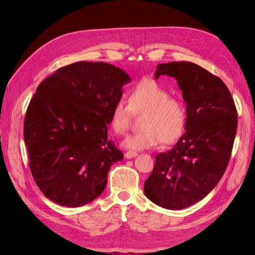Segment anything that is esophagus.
<instances>
[{
    "mask_svg": "<svg viewBox=\"0 0 255 255\" xmlns=\"http://www.w3.org/2000/svg\"><path fill=\"white\" fill-rule=\"evenodd\" d=\"M136 155H137V153H136V152H134V151H128V152H126V153H125V157H126L127 159H130V158L135 157Z\"/></svg>",
    "mask_w": 255,
    "mask_h": 255,
    "instance_id": "1",
    "label": "esophagus"
}]
</instances>
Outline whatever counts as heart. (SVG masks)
Segmentation results:
<instances>
[{"label":"heart","instance_id":"heart-1","mask_svg":"<svg viewBox=\"0 0 255 255\" xmlns=\"http://www.w3.org/2000/svg\"><path fill=\"white\" fill-rule=\"evenodd\" d=\"M133 113H145L142 129L129 135L122 145L129 150L150 149L157 144L175 142L184 132L187 112L184 103L169 97V93L154 80H141L129 94V105L119 100L115 103L110 126L118 135L129 129Z\"/></svg>","mask_w":255,"mask_h":255}]
</instances>
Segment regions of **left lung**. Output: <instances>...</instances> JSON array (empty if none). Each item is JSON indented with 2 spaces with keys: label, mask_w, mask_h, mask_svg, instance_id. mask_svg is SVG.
I'll return each mask as SVG.
<instances>
[{
  "label": "left lung",
  "mask_w": 255,
  "mask_h": 255,
  "mask_svg": "<svg viewBox=\"0 0 255 255\" xmlns=\"http://www.w3.org/2000/svg\"><path fill=\"white\" fill-rule=\"evenodd\" d=\"M175 77L186 102V132L171 150L156 156L144 194L168 210L190 207L218 184L231 159L238 113L222 80L191 62L159 64L155 79Z\"/></svg>",
  "instance_id": "8db88e82"
}]
</instances>
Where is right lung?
I'll list each match as a JSON object with an SVG mask.
<instances>
[{"label": "right lung", "mask_w": 255, "mask_h": 255, "mask_svg": "<svg viewBox=\"0 0 255 255\" xmlns=\"http://www.w3.org/2000/svg\"><path fill=\"white\" fill-rule=\"evenodd\" d=\"M130 82L112 64L76 62L38 86L23 137L32 176L51 202L82 207L103 192L111 166L124 158L107 139V125Z\"/></svg>", "instance_id": "right-lung-1"}]
</instances>
